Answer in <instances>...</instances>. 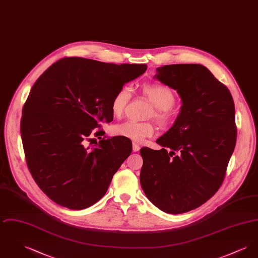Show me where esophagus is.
Segmentation results:
<instances>
[{
    "label": "esophagus",
    "instance_id": "1",
    "mask_svg": "<svg viewBox=\"0 0 258 258\" xmlns=\"http://www.w3.org/2000/svg\"><path fill=\"white\" fill-rule=\"evenodd\" d=\"M140 150V147H139V145L137 144V143H135L134 142V144H133V151L134 152H138Z\"/></svg>",
    "mask_w": 258,
    "mask_h": 258
}]
</instances>
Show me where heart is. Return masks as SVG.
I'll return each mask as SVG.
<instances>
[{"mask_svg": "<svg viewBox=\"0 0 258 258\" xmlns=\"http://www.w3.org/2000/svg\"><path fill=\"white\" fill-rule=\"evenodd\" d=\"M141 93L154 105V112L151 113V117H154L160 124L169 123L174 114L172 106L175 103V94L171 88L160 83H151L141 87ZM132 98V87H120L111 99L112 114L117 118L121 117ZM113 132L116 135L128 138L135 142H142L154 135L155 125L151 122L125 121L116 124Z\"/></svg>", "mask_w": 258, "mask_h": 258, "instance_id": "1", "label": "heart"}]
</instances>
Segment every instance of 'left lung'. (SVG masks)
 Returning <instances> with one entry per match:
<instances>
[{"label":"left lung","mask_w":258,"mask_h":258,"mask_svg":"<svg viewBox=\"0 0 258 258\" xmlns=\"http://www.w3.org/2000/svg\"><path fill=\"white\" fill-rule=\"evenodd\" d=\"M156 77L177 90L183 105L157 140L162 149L140 150V184L155 206L182 214L204 204L222 184L237 138L233 98L202 64H166Z\"/></svg>","instance_id":"1"}]
</instances>
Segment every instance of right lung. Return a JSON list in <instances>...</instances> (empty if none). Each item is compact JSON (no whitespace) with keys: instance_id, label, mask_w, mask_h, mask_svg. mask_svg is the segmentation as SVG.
Masks as SVG:
<instances>
[{"instance_id":"add662e5","label":"right lung","mask_w":258,"mask_h":258,"mask_svg":"<svg viewBox=\"0 0 258 258\" xmlns=\"http://www.w3.org/2000/svg\"><path fill=\"white\" fill-rule=\"evenodd\" d=\"M146 70L147 64L64 57L38 77L23 106L20 131L28 168L52 201L82 210L106 194L133 144L120 136L101 138V123L113 120L116 91Z\"/></svg>"}]
</instances>
